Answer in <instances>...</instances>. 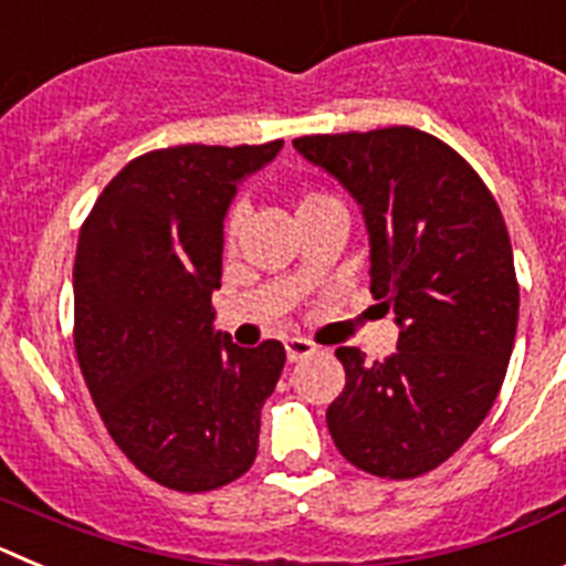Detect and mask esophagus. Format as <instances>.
<instances>
[{"instance_id":"1","label":"esophagus","mask_w":566,"mask_h":566,"mask_svg":"<svg viewBox=\"0 0 566 566\" xmlns=\"http://www.w3.org/2000/svg\"><path fill=\"white\" fill-rule=\"evenodd\" d=\"M314 352H317V345H314L312 339H306V337H289L286 339L289 363H297V359H303V357H312Z\"/></svg>"}]
</instances>
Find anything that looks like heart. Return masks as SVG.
<instances>
[{"instance_id": "b5f03b06", "label": "heart", "mask_w": 566, "mask_h": 566, "mask_svg": "<svg viewBox=\"0 0 566 566\" xmlns=\"http://www.w3.org/2000/svg\"><path fill=\"white\" fill-rule=\"evenodd\" d=\"M334 198L326 192H306L303 198H300L297 203V212H303V209H312V207H323V203H332ZM238 229H240V212L238 209H232L227 218V243H234V238H238Z\"/></svg>"}]
</instances>
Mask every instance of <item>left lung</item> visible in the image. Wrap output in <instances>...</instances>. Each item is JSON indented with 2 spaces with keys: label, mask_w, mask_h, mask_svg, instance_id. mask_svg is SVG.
<instances>
[{
  "label": "left lung",
  "mask_w": 566,
  "mask_h": 566,
  "mask_svg": "<svg viewBox=\"0 0 566 566\" xmlns=\"http://www.w3.org/2000/svg\"><path fill=\"white\" fill-rule=\"evenodd\" d=\"M294 147L363 207L371 294L402 328L385 363L337 348L345 388L328 431L365 473L424 476L482 424L507 374L518 280L502 209L457 149L417 127L303 135Z\"/></svg>",
  "instance_id": "obj_1"
}]
</instances>
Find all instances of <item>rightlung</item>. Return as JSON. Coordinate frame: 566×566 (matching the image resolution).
<instances>
[{
  "mask_svg": "<svg viewBox=\"0 0 566 566\" xmlns=\"http://www.w3.org/2000/svg\"><path fill=\"white\" fill-rule=\"evenodd\" d=\"M283 142L153 149L104 187L78 232L73 343L109 437L181 493L234 482L258 457L260 408L286 348L214 334L223 214Z\"/></svg>",
  "mask_w": 566,
  "mask_h": 566,
  "instance_id": "right-lung-1",
  "label": "right lung"
}]
</instances>
